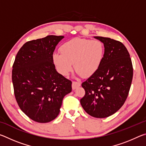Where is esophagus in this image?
Here are the masks:
<instances>
[{
    "instance_id": "obj_1",
    "label": "esophagus",
    "mask_w": 146,
    "mask_h": 146,
    "mask_svg": "<svg viewBox=\"0 0 146 146\" xmlns=\"http://www.w3.org/2000/svg\"><path fill=\"white\" fill-rule=\"evenodd\" d=\"M80 86H81V83L80 82H76V81H73V82H72L73 90H75L76 88H78Z\"/></svg>"
}]
</instances>
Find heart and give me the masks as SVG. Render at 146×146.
<instances>
[{
	"label": "heart",
	"instance_id": "1",
	"mask_svg": "<svg viewBox=\"0 0 146 146\" xmlns=\"http://www.w3.org/2000/svg\"><path fill=\"white\" fill-rule=\"evenodd\" d=\"M55 53L53 58L58 72L67 75L72 70L73 64L78 75L88 77L97 71L102 62L104 48L98 40L76 38L66 42Z\"/></svg>",
	"mask_w": 146,
	"mask_h": 146
}]
</instances>
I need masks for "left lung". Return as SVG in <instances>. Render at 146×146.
Masks as SVG:
<instances>
[{"label":"left lung","mask_w":146,"mask_h":146,"mask_svg":"<svg viewBox=\"0 0 146 146\" xmlns=\"http://www.w3.org/2000/svg\"><path fill=\"white\" fill-rule=\"evenodd\" d=\"M104 44V54L97 71L82 84L86 91L80 99L85 111L106 118L122 107L129 94L133 70L129 53L119 41L94 36Z\"/></svg>","instance_id":"left-lung-1"}]
</instances>
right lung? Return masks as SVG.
<instances>
[{"mask_svg": "<svg viewBox=\"0 0 146 146\" xmlns=\"http://www.w3.org/2000/svg\"><path fill=\"white\" fill-rule=\"evenodd\" d=\"M64 36L48 35L27 42L17 53L12 82L21 110L35 122L46 123L60 113L64 97L70 93L71 81L56 71L53 54Z\"/></svg>", "mask_w": 146, "mask_h": 146, "instance_id": "add662e5", "label": "right lung"}]
</instances>
